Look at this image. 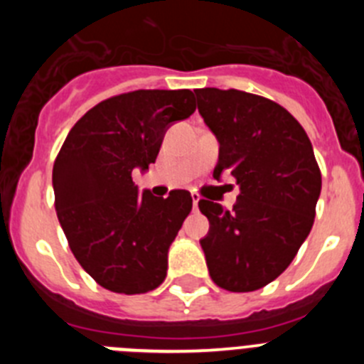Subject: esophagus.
<instances>
[{
	"instance_id": "obj_1",
	"label": "esophagus",
	"mask_w": 364,
	"mask_h": 364,
	"mask_svg": "<svg viewBox=\"0 0 364 364\" xmlns=\"http://www.w3.org/2000/svg\"><path fill=\"white\" fill-rule=\"evenodd\" d=\"M191 198H193V205H195V210H197L198 202H200V197H198L197 193H191Z\"/></svg>"
}]
</instances>
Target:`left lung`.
Returning <instances> with one entry per match:
<instances>
[{
	"label": "left lung",
	"instance_id": "8db88e82",
	"mask_svg": "<svg viewBox=\"0 0 364 364\" xmlns=\"http://www.w3.org/2000/svg\"><path fill=\"white\" fill-rule=\"evenodd\" d=\"M200 117L218 142L213 178L235 176L233 211L198 202L210 220L200 246L213 282L253 291L281 275L314 226L321 171L306 131L262 96L215 87L195 89Z\"/></svg>",
	"mask_w": 364,
	"mask_h": 364
}]
</instances>
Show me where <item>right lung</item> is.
Listing matches in <instances>:
<instances>
[{"mask_svg": "<svg viewBox=\"0 0 364 364\" xmlns=\"http://www.w3.org/2000/svg\"><path fill=\"white\" fill-rule=\"evenodd\" d=\"M195 109L189 89H142L95 105L67 134L53 169L56 215L80 266L105 290L146 294L166 279L193 198L186 189L140 193L133 173L149 169L166 131Z\"/></svg>", "mask_w": 364, "mask_h": 364, "instance_id": "1", "label": "right lung"}]
</instances>
